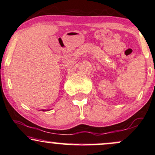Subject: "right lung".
Wrapping results in <instances>:
<instances>
[{
    "instance_id": "right-lung-1",
    "label": "right lung",
    "mask_w": 155,
    "mask_h": 155,
    "mask_svg": "<svg viewBox=\"0 0 155 155\" xmlns=\"http://www.w3.org/2000/svg\"><path fill=\"white\" fill-rule=\"evenodd\" d=\"M43 111H46V110H43Z\"/></svg>"
}]
</instances>
